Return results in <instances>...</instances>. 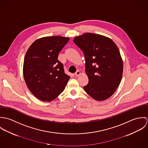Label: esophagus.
Here are the masks:
<instances>
[{
    "label": "esophagus",
    "instance_id": "1",
    "mask_svg": "<svg viewBox=\"0 0 148 148\" xmlns=\"http://www.w3.org/2000/svg\"><path fill=\"white\" fill-rule=\"evenodd\" d=\"M80 74H81L80 72L79 71H77L76 73H75V76H76V77H77V76H79Z\"/></svg>",
    "mask_w": 148,
    "mask_h": 148
}]
</instances>
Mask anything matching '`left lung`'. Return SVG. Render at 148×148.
<instances>
[{
    "mask_svg": "<svg viewBox=\"0 0 148 148\" xmlns=\"http://www.w3.org/2000/svg\"><path fill=\"white\" fill-rule=\"evenodd\" d=\"M74 42L84 55L85 72L89 79L85 91L93 99L109 98L120 84L123 62L119 48L110 39L86 33L76 36Z\"/></svg>",
    "mask_w": 148,
    "mask_h": 148,
    "instance_id": "obj_1",
    "label": "left lung"
}]
</instances>
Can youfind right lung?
<instances>
[{"mask_svg":"<svg viewBox=\"0 0 148 148\" xmlns=\"http://www.w3.org/2000/svg\"><path fill=\"white\" fill-rule=\"evenodd\" d=\"M69 40L57 36L40 38L31 45L25 53L23 64L25 82L32 93L42 101L56 99L70 79L58 59Z\"/></svg>","mask_w":148,"mask_h":148,"instance_id":"1","label":"right lung"}]
</instances>
